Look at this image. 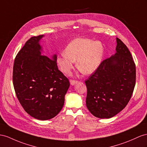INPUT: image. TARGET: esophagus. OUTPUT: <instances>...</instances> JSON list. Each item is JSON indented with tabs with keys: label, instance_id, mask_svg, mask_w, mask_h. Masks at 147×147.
<instances>
[{
	"label": "esophagus",
	"instance_id": "34e87169",
	"mask_svg": "<svg viewBox=\"0 0 147 147\" xmlns=\"http://www.w3.org/2000/svg\"><path fill=\"white\" fill-rule=\"evenodd\" d=\"M69 82H70L71 85H72V86H74V85H75V84L78 83L77 81H74V80H71L69 81Z\"/></svg>",
	"mask_w": 147,
	"mask_h": 147
}]
</instances>
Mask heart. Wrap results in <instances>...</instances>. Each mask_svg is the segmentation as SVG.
Segmentation results:
<instances>
[{
	"instance_id": "1",
	"label": "heart",
	"mask_w": 147,
	"mask_h": 147,
	"mask_svg": "<svg viewBox=\"0 0 147 147\" xmlns=\"http://www.w3.org/2000/svg\"><path fill=\"white\" fill-rule=\"evenodd\" d=\"M104 55V47L99 41L89 38H76L68 43L63 53L56 58L60 69L65 74H70L74 62L81 72L91 74L100 66Z\"/></svg>"
}]
</instances>
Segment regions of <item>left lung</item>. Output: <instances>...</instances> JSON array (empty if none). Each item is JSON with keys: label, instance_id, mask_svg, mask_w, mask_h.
<instances>
[{"label": "left lung", "instance_id": "1", "mask_svg": "<svg viewBox=\"0 0 147 147\" xmlns=\"http://www.w3.org/2000/svg\"><path fill=\"white\" fill-rule=\"evenodd\" d=\"M116 52L100 63L85 81L86 104L88 110L100 119H109L125 107L135 86L136 69L126 45L116 38Z\"/></svg>", "mask_w": 147, "mask_h": 147}]
</instances>
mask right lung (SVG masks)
<instances>
[{"label":"right lung","instance_id":"1","mask_svg":"<svg viewBox=\"0 0 147 147\" xmlns=\"http://www.w3.org/2000/svg\"><path fill=\"white\" fill-rule=\"evenodd\" d=\"M44 35L30 38L14 61L13 84L22 106L33 117L41 120L58 115L65 103L69 82L60 71L56 55H42L40 41Z\"/></svg>","mask_w":147,"mask_h":147}]
</instances>
